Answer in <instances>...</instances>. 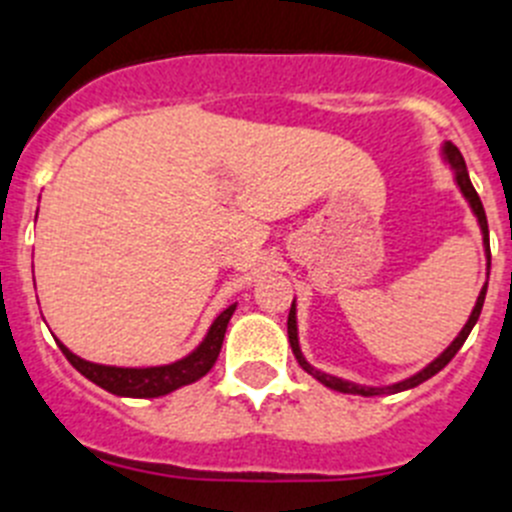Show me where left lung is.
<instances>
[{"mask_svg":"<svg viewBox=\"0 0 512 512\" xmlns=\"http://www.w3.org/2000/svg\"><path fill=\"white\" fill-rule=\"evenodd\" d=\"M441 159L448 164V167H451L453 182H456V188H459L461 195H464V198H466V203H469L471 213L477 216L479 231H482L484 255H487V281H490V229H487V216H484L482 201H479L477 190H474V185H471L469 172H466V162H464V157H461V151L456 149V146H453V144H443L441 146ZM484 296H487V283H484L482 291H479L477 304H474V309H471L469 319H466V324H464V327H461L459 335L453 337L451 345H448V348L443 350V353L438 355V358H433V361H430L428 366L420 368V371L412 373V376H407V379L397 381V384H386V386L355 384V381L340 379V376H332V373H324V371H319V368L311 366V363L304 358V353H301V345H299V324H296V299H293L291 311H288V342H291V350H293V355H296V361H299V366L304 368V371L309 373V376H314V379H317L319 384L327 386V389L342 391V394H358V397H381V394H399V391L415 389V386H420L422 381L433 379L435 373L443 371V368H446L448 363H451V358L456 353H459L461 345H464L466 337H469V332L474 330V324H477L479 314H482Z\"/></svg>","mask_w":512,"mask_h":512,"instance_id":"8db88e82","label":"left lung"}]
</instances>
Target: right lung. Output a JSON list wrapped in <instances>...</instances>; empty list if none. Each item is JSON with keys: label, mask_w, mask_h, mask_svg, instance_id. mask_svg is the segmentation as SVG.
I'll return each instance as SVG.
<instances>
[{"label": "right lung", "mask_w": 512, "mask_h": 512, "mask_svg": "<svg viewBox=\"0 0 512 512\" xmlns=\"http://www.w3.org/2000/svg\"><path fill=\"white\" fill-rule=\"evenodd\" d=\"M237 304H229L219 317L213 319V324L208 327L206 337L201 340V345L188 353L185 358L175 363H167V366H146V368H121V366H102V363L84 361L79 355L71 353L64 342H59L61 353L66 355V361L82 373L84 379H90L92 384H97L100 389L110 391L115 397H133V399H154L164 397L170 391L180 389V386H188L193 381L203 379L208 371L213 368L216 358L221 353V345H224L226 324H229L231 314H234Z\"/></svg>", "instance_id": "right-lung-1"}]
</instances>
